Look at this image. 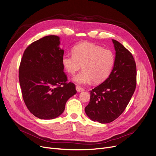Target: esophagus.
I'll return each instance as SVG.
<instances>
[{
  "instance_id": "1",
  "label": "esophagus",
  "mask_w": 156,
  "mask_h": 156,
  "mask_svg": "<svg viewBox=\"0 0 156 156\" xmlns=\"http://www.w3.org/2000/svg\"><path fill=\"white\" fill-rule=\"evenodd\" d=\"M76 89L77 92H78L84 91V89H83V88H81V87L80 86H79V85H76Z\"/></svg>"
}]
</instances>
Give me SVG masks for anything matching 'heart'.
Instances as JSON below:
<instances>
[{
  "instance_id": "1",
  "label": "heart",
  "mask_w": 156,
  "mask_h": 156,
  "mask_svg": "<svg viewBox=\"0 0 156 156\" xmlns=\"http://www.w3.org/2000/svg\"><path fill=\"white\" fill-rule=\"evenodd\" d=\"M73 54L64 55L62 64L70 75H75L82 66L83 70L74 78L76 83H99L107 78L112 69L114 55L109 49L89 42L81 43L72 50Z\"/></svg>"
}]
</instances>
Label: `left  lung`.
<instances>
[{
	"instance_id": "obj_1",
	"label": "left lung",
	"mask_w": 156,
	"mask_h": 156,
	"mask_svg": "<svg viewBox=\"0 0 156 156\" xmlns=\"http://www.w3.org/2000/svg\"><path fill=\"white\" fill-rule=\"evenodd\" d=\"M114 68L109 76L90 93L85 107L87 115L92 121L108 123L123 112L136 85V68L133 57L128 49L115 40Z\"/></svg>"
}]
</instances>
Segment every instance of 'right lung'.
<instances>
[{
  "instance_id": "add662e5",
  "label": "right lung",
  "mask_w": 156,
  "mask_h": 156,
  "mask_svg": "<svg viewBox=\"0 0 156 156\" xmlns=\"http://www.w3.org/2000/svg\"><path fill=\"white\" fill-rule=\"evenodd\" d=\"M59 37L48 35L31 43L24 51L19 68L23 101L31 113L40 119L60 116L76 86L68 83L59 47Z\"/></svg>"
}]
</instances>
